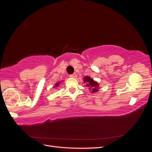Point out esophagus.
<instances>
[{
  "label": "esophagus",
  "mask_w": 152,
  "mask_h": 152,
  "mask_svg": "<svg viewBox=\"0 0 152 152\" xmlns=\"http://www.w3.org/2000/svg\"><path fill=\"white\" fill-rule=\"evenodd\" d=\"M70 77H71V78H76L77 77V74H76L75 73H73V74H72V75H70Z\"/></svg>",
  "instance_id": "34e87169"
}]
</instances>
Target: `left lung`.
<instances>
[{
  "instance_id": "1",
  "label": "left lung",
  "mask_w": 152,
  "mask_h": 152,
  "mask_svg": "<svg viewBox=\"0 0 152 152\" xmlns=\"http://www.w3.org/2000/svg\"><path fill=\"white\" fill-rule=\"evenodd\" d=\"M84 83L86 84L85 86L88 87L91 93H95L99 91V84L98 82L95 81L93 79H91L89 76H86L84 77Z\"/></svg>"
}]
</instances>
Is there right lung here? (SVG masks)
<instances>
[{"label": "right lung", "instance_id": "add662e5", "mask_svg": "<svg viewBox=\"0 0 152 152\" xmlns=\"http://www.w3.org/2000/svg\"><path fill=\"white\" fill-rule=\"evenodd\" d=\"M63 81H62V82H56V84H55V85L54 86V87H55V88H56L57 87H59V86H60V84H61V82H63Z\"/></svg>", "mask_w": 152, "mask_h": 152}]
</instances>
